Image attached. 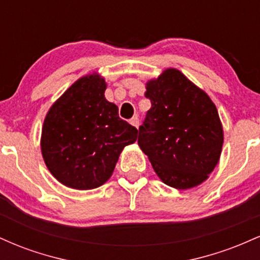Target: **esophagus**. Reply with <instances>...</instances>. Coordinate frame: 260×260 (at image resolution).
Returning <instances> with one entry per match:
<instances>
[{
	"label": "esophagus",
	"instance_id": "esophagus-1",
	"mask_svg": "<svg viewBox=\"0 0 260 260\" xmlns=\"http://www.w3.org/2000/svg\"><path fill=\"white\" fill-rule=\"evenodd\" d=\"M129 123L132 124V126L136 127V128H138V126H139V118L137 117V116H136V117L131 118V120H129Z\"/></svg>",
	"mask_w": 260,
	"mask_h": 260
}]
</instances>
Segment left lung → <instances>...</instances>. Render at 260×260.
I'll return each instance as SVG.
<instances>
[{
	"label": "left lung",
	"instance_id": "left-lung-1",
	"mask_svg": "<svg viewBox=\"0 0 260 260\" xmlns=\"http://www.w3.org/2000/svg\"><path fill=\"white\" fill-rule=\"evenodd\" d=\"M151 103L138 144L164 183L188 189L208 178L219 161L222 126L213 101L180 71L169 68L147 84Z\"/></svg>",
	"mask_w": 260,
	"mask_h": 260
}]
</instances>
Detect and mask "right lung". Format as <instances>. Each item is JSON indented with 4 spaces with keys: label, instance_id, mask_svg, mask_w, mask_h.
Here are the masks:
<instances>
[{
    "label": "right lung",
    "instance_id": "add662e5",
    "mask_svg": "<svg viewBox=\"0 0 260 260\" xmlns=\"http://www.w3.org/2000/svg\"><path fill=\"white\" fill-rule=\"evenodd\" d=\"M105 80H77L51 106L44 121L41 151L47 169L64 186L92 189L109 180L121 151L138 129L105 99Z\"/></svg>",
    "mask_w": 260,
    "mask_h": 260
}]
</instances>
